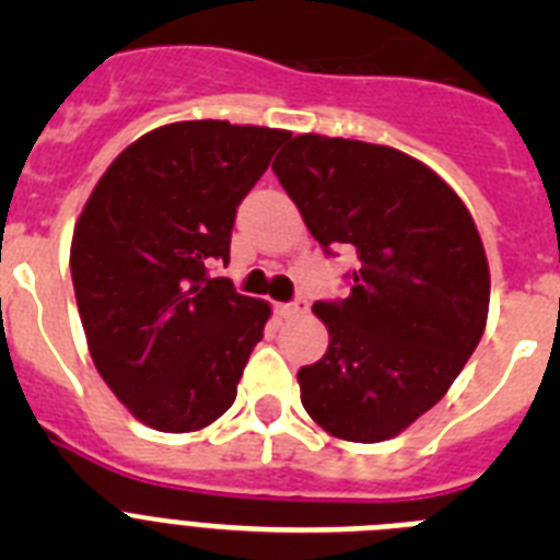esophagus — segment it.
<instances>
[{"instance_id":"obj_1","label":"esophagus","mask_w":560,"mask_h":560,"mask_svg":"<svg viewBox=\"0 0 560 560\" xmlns=\"http://www.w3.org/2000/svg\"><path fill=\"white\" fill-rule=\"evenodd\" d=\"M308 311V300L305 296H296V300H291V303H283V305H277V314L285 316V319H291V316H300Z\"/></svg>"}]
</instances>
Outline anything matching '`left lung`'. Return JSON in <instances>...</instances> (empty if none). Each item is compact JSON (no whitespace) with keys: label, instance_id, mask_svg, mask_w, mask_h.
I'll list each match as a JSON object with an SVG mask.
<instances>
[{"label":"left lung","instance_id":"obj_1","mask_svg":"<svg viewBox=\"0 0 560 560\" xmlns=\"http://www.w3.org/2000/svg\"><path fill=\"white\" fill-rule=\"evenodd\" d=\"M271 171L325 255L359 257L350 294L314 303L330 345L296 373L305 412L341 440L395 438L482 339L491 275L471 212L423 162L373 142L300 133Z\"/></svg>","mask_w":560,"mask_h":560}]
</instances>
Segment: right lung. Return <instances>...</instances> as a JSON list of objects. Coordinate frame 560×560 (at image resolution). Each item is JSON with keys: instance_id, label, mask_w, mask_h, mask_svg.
<instances>
[{"instance_id": "1", "label": "right lung", "mask_w": 560, "mask_h": 560, "mask_svg": "<svg viewBox=\"0 0 560 560\" xmlns=\"http://www.w3.org/2000/svg\"><path fill=\"white\" fill-rule=\"evenodd\" d=\"M289 131L187 120L108 165L72 235L69 269L89 353L128 412L196 432L232 407L271 308L210 277L230 260L237 205Z\"/></svg>"}]
</instances>
